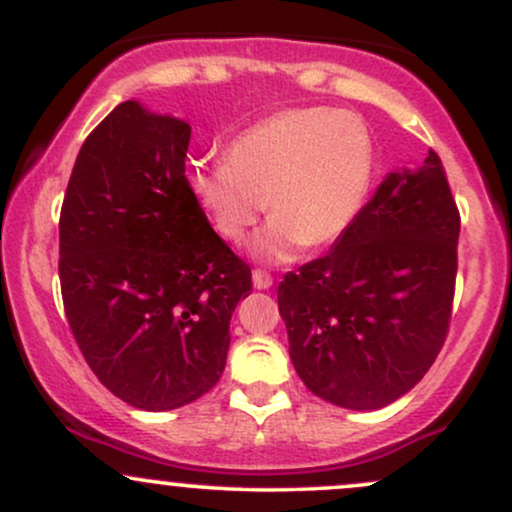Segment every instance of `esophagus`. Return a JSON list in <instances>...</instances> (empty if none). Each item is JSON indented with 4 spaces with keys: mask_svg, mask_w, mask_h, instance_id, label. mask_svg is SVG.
<instances>
[{
    "mask_svg": "<svg viewBox=\"0 0 512 512\" xmlns=\"http://www.w3.org/2000/svg\"><path fill=\"white\" fill-rule=\"evenodd\" d=\"M252 286H255L257 291L272 289V276L262 272V269H255V272H252Z\"/></svg>",
    "mask_w": 512,
    "mask_h": 512,
    "instance_id": "esophagus-1",
    "label": "esophagus"
}]
</instances>
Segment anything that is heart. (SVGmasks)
Listing matches in <instances>:
<instances>
[{
    "label": "heart",
    "mask_w": 512,
    "mask_h": 512,
    "mask_svg": "<svg viewBox=\"0 0 512 512\" xmlns=\"http://www.w3.org/2000/svg\"><path fill=\"white\" fill-rule=\"evenodd\" d=\"M375 180V146L356 115L293 108L255 122L228 144L226 161L185 170L190 197L223 240L245 238L267 207L272 219L248 252L284 264L330 248L351 231Z\"/></svg>",
    "instance_id": "obj_1"
}]
</instances>
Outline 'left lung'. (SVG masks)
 Here are the masks:
<instances>
[{"mask_svg": "<svg viewBox=\"0 0 512 512\" xmlns=\"http://www.w3.org/2000/svg\"><path fill=\"white\" fill-rule=\"evenodd\" d=\"M460 214L440 158L385 175L351 231L279 284L293 368L310 392L383 409L419 383L450 325Z\"/></svg>", "mask_w": 512, "mask_h": 512, "instance_id": "left-lung-1", "label": "left lung"}]
</instances>
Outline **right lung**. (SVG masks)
Returning <instances> with one entry per match:
<instances>
[{
	"label": "right lung",
	"instance_id": "obj_1",
	"mask_svg": "<svg viewBox=\"0 0 512 512\" xmlns=\"http://www.w3.org/2000/svg\"><path fill=\"white\" fill-rule=\"evenodd\" d=\"M192 129L125 101L88 134L60 216L62 301L98 380L144 411L219 383L250 267L185 185Z\"/></svg>",
	"mask_w": 512,
	"mask_h": 512
}]
</instances>
